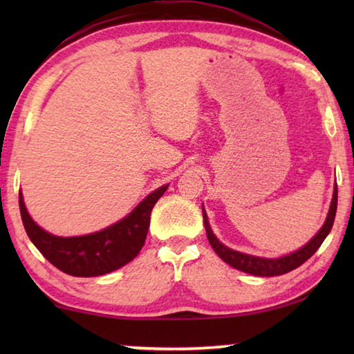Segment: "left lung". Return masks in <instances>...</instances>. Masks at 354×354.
I'll return each mask as SVG.
<instances>
[{
  "label": "left lung",
  "mask_w": 354,
  "mask_h": 354,
  "mask_svg": "<svg viewBox=\"0 0 354 354\" xmlns=\"http://www.w3.org/2000/svg\"><path fill=\"white\" fill-rule=\"evenodd\" d=\"M335 211H337V184L334 185L331 206H329L328 217L325 220V225L322 226V230L317 232V234L310 239V241L304 245L303 248H299L298 251H295V253L278 257V259H267V257L245 254V253H241V251H234V250L225 247V245L221 243L217 237H215V234L211 230V226H209V220H207L205 209H203V221H205L209 243H211V247L214 248L215 253H217L226 263H230L231 267H234L241 272L254 274V277H279V274H284V273L295 270L297 267H299L301 263L306 262L309 257L320 248V245L329 234V231H331L333 223H334V217H335Z\"/></svg>",
  "instance_id": "8db88e82"
}]
</instances>
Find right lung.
<instances>
[{"label":"right lung","instance_id":"add662e5","mask_svg":"<svg viewBox=\"0 0 354 354\" xmlns=\"http://www.w3.org/2000/svg\"><path fill=\"white\" fill-rule=\"evenodd\" d=\"M167 187L165 184L149 194L123 220L87 236L57 237L41 230L28 214L21 194L20 214L26 234L53 266L71 277H101L127 266L140 253L149 227V215Z\"/></svg>","mask_w":354,"mask_h":354}]
</instances>
